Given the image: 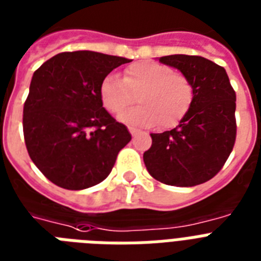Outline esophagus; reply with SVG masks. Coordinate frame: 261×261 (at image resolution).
<instances>
[{"label":"esophagus","mask_w":261,"mask_h":261,"mask_svg":"<svg viewBox=\"0 0 261 261\" xmlns=\"http://www.w3.org/2000/svg\"><path fill=\"white\" fill-rule=\"evenodd\" d=\"M140 132V130H139V129H136V128H132V126H129V133H130V135H132V136H135V135H137V133Z\"/></svg>","instance_id":"esophagus-1"}]
</instances>
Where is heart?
I'll return each mask as SVG.
<instances>
[{"label": "heart", "mask_w": 261, "mask_h": 261, "mask_svg": "<svg viewBox=\"0 0 261 261\" xmlns=\"http://www.w3.org/2000/svg\"><path fill=\"white\" fill-rule=\"evenodd\" d=\"M140 106L120 116L124 124L171 129L186 117L194 99L193 83L186 75L158 62H137L125 68L124 79L106 75L99 85V99L109 113L120 114L135 102Z\"/></svg>", "instance_id": "heart-1"}]
</instances>
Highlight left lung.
Instances as JSON below:
<instances>
[{
	"label": "left lung",
	"instance_id": "1",
	"mask_svg": "<svg viewBox=\"0 0 261 261\" xmlns=\"http://www.w3.org/2000/svg\"><path fill=\"white\" fill-rule=\"evenodd\" d=\"M159 62L186 75L194 99L176 128L151 133L152 145L143 159L151 176L170 186L193 187L222 168L236 141V93L228 74L212 60L170 55Z\"/></svg>",
	"mask_w": 261,
	"mask_h": 261
}]
</instances>
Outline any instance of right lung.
Wrapping results in <instances>:
<instances>
[{"label": "right lung", "mask_w": 261, "mask_h": 261, "mask_svg": "<svg viewBox=\"0 0 261 261\" xmlns=\"http://www.w3.org/2000/svg\"><path fill=\"white\" fill-rule=\"evenodd\" d=\"M132 62L94 51L62 52L33 72L24 103L25 145L56 186L89 189L108 178L132 136L99 99V85Z\"/></svg>", "instance_id": "obj_1"}]
</instances>
